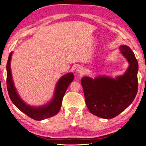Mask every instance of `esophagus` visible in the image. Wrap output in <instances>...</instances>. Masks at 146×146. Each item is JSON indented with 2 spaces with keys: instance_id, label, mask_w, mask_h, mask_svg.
<instances>
[{
  "instance_id": "1",
  "label": "esophagus",
  "mask_w": 146,
  "mask_h": 146,
  "mask_svg": "<svg viewBox=\"0 0 146 146\" xmlns=\"http://www.w3.org/2000/svg\"><path fill=\"white\" fill-rule=\"evenodd\" d=\"M76 71H77V72L79 74L82 75L83 74H84V72H85V69L83 67V66H78L77 68H76Z\"/></svg>"
}]
</instances>
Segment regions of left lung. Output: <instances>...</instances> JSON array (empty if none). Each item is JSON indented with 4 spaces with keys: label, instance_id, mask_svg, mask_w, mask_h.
Returning a JSON list of instances; mask_svg holds the SVG:
<instances>
[{
    "label": "left lung",
    "instance_id": "8db88e82",
    "mask_svg": "<svg viewBox=\"0 0 146 146\" xmlns=\"http://www.w3.org/2000/svg\"><path fill=\"white\" fill-rule=\"evenodd\" d=\"M129 63L123 75L115 78L98 76L93 79L82 78L86 105L94 115L105 119L113 118L130 106L138 91V64L135 54L128 46L119 47Z\"/></svg>",
    "mask_w": 146,
    "mask_h": 146
}]
</instances>
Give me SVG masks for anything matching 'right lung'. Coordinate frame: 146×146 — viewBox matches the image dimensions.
Returning <instances> with one entry per match:
<instances>
[{
    "label": "right lung",
    "mask_w": 146,
    "mask_h": 146,
    "mask_svg": "<svg viewBox=\"0 0 146 146\" xmlns=\"http://www.w3.org/2000/svg\"><path fill=\"white\" fill-rule=\"evenodd\" d=\"M12 54L13 52L9 54L6 65L7 88L11 102L21 111L33 120L40 121L56 115L60 110L66 89L74 79L73 73L66 74L59 79L56 83L53 97L47 104L38 107L30 106L21 99L14 85L10 66Z\"/></svg>",
    "instance_id": "add662e5"
}]
</instances>
